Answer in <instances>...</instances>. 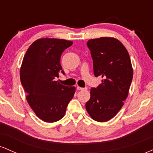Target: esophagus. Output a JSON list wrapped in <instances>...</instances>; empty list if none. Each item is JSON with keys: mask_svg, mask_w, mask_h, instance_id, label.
Here are the masks:
<instances>
[{"mask_svg": "<svg viewBox=\"0 0 153 153\" xmlns=\"http://www.w3.org/2000/svg\"><path fill=\"white\" fill-rule=\"evenodd\" d=\"M77 89H78V91H83V90H86V88H81V87H79L78 86L77 87Z\"/></svg>", "mask_w": 153, "mask_h": 153, "instance_id": "esophagus-1", "label": "esophagus"}]
</instances>
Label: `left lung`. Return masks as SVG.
Returning a JSON list of instances; mask_svg holds the SVG:
<instances>
[{
	"label": "left lung",
	"instance_id": "8db88e82",
	"mask_svg": "<svg viewBox=\"0 0 153 153\" xmlns=\"http://www.w3.org/2000/svg\"><path fill=\"white\" fill-rule=\"evenodd\" d=\"M96 77L102 82L91 89V98L85 108L94 120H110L124 105L133 78V69L127 49L113 37H101L88 41Z\"/></svg>",
	"mask_w": 153,
	"mask_h": 153
}]
</instances>
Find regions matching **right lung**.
<instances>
[{"label":"right lung","instance_id":"obj_1","mask_svg":"<svg viewBox=\"0 0 153 153\" xmlns=\"http://www.w3.org/2000/svg\"><path fill=\"white\" fill-rule=\"evenodd\" d=\"M73 42L42 38L34 42L26 51L20 71V79L26 100L37 117L45 122L59 121L65 116L75 87L63 85L56 80L65 74L60 57Z\"/></svg>","mask_w":153,"mask_h":153}]
</instances>
